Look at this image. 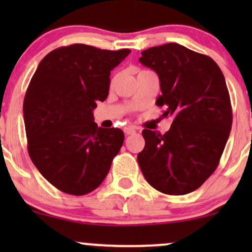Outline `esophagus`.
Returning <instances> with one entry per match:
<instances>
[{
  "label": "esophagus",
  "instance_id": "esophagus-1",
  "mask_svg": "<svg viewBox=\"0 0 252 252\" xmlns=\"http://www.w3.org/2000/svg\"><path fill=\"white\" fill-rule=\"evenodd\" d=\"M124 132H126V135H132L136 132V129L134 126H126L124 128Z\"/></svg>",
  "mask_w": 252,
  "mask_h": 252
}]
</instances>
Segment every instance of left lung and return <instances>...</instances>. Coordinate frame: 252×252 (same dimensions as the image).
Wrapping results in <instances>:
<instances>
[{
	"instance_id": "8db88e82",
	"label": "left lung",
	"mask_w": 252,
	"mask_h": 252,
	"mask_svg": "<svg viewBox=\"0 0 252 252\" xmlns=\"http://www.w3.org/2000/svg\"><path fill=\"white\" fill-rule=\"evenodd\" d=\"M140 62L158 73L156 105L172 116L166 134L144 129L137 161L150 186L169 195L193 192L212 175L226 146L232 108L224 74L212 58L179 43L143 51Z\"/></svg>"
}]
</instances>
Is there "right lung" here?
<instances>
[{
  "mask_svg": "<svg viewBox=\"0 0 252 252\" xmlns=\"http://www.w3.org/2000/svg\"><path fill=\"white\" fill-rule=\"evenodd\" d=\"M129 53L73 43L50 52L32 77L24 100L28 154L63 193L96 189L122 147V130L98 128L92 110L108 97L110 71Z\"/></svg>",
  "mask_w": 252,
  "mask_h": 252,
  "instance_id": "add662e5",
  "label": "right lung"
}]
</instances>
